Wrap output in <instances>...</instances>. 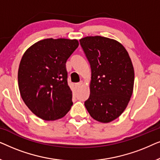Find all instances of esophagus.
<instances>
[{
  "label": "esophagus",
  "instance_id": "esophagus-1",
  "mask_svg": "<svg viewBox=\"0 0 160 160\" xmlns=\"http://www.w3.org/2000/svg\"><path fill=\"white\" fill-rule=\"evenodd\" d=\"M83 84H84V83H83L82 81H81L80 82H78V83H77V84H76V88H79L80 87H82V86Z\"/></svg>",
  "mask_w": 160,
  "mask_h": 160
}]
</instances>
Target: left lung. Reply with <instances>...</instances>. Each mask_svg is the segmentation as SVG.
<instances>
[{
  "mask_svg": "<svg viewBox=\"0 0 160 160\" xmlns=\"http://www.w3.org/2000/svg\"><path fill=\"white\" fill-rule=\"evenodd\" d=\"M79 41L92 71L90 95L84 106L94 119L108 123L123 113L132 96V61L125 48L113 39L87 36Z\"/></svg>",
  "mask_w": 160,
  "mask_h": 160,
  "instance_id": "8db88e82",
  "label": "left lung"
}]
</instances>
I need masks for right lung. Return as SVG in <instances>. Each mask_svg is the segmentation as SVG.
Here are the masks:
<instances>
[{
  "label": "right lung",
  "instance_id": "obj_1",
  "mask_svg": "<svg viewBox=\"0 0 160 160\" xmlns=\"http://www.w3.org/2000/svg\"><path fill=\"white\" fill-rule=\"evenodd\" d=\"M78 47L75 39L47 38L23 54L18 71L19 92L28 108L41 119H60L71 109L72 91L65 63Z\"/></svg>",
  "mask_w": 160,
  "mask_h": 160
}]
</instances>
